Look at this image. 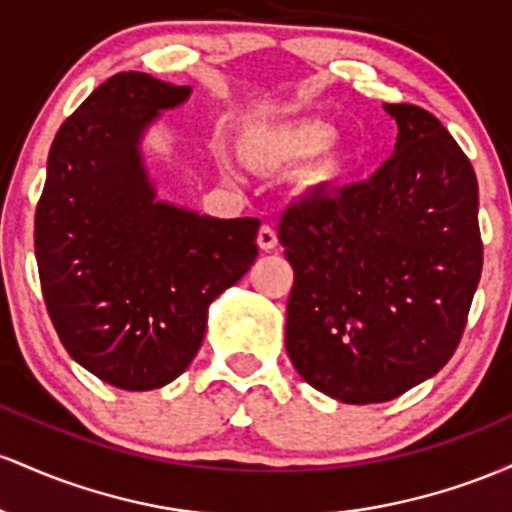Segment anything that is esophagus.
I'll return each instance as SVG.
<instances>
[{"instance_id": "1", "label": "esophagus", "mask_w": 512, "mask_h": 512, "mask_svg": "<svg viewBox=\"0 0 512 512\" xmlns=\"http://www.w3.org/2000/svg\"><path fill=\"white\" fill-rule=\"evenodd\" d=\"M258 246H261L263 251H273L275 246H278V232L271 225H261L258 229Z\"/></svg>"}]
</instances>
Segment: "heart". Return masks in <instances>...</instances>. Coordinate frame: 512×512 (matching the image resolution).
I'll use <instances>...</instances> for the list:
<instances>
[{"label": "heart", "instance_id": "b5f03b06", "mask_svg": "<svg viewBox=\"0 0 512 512\" xmlns=\"http://www.w3.org/2000/svg\"><path fill=\"white\" fill-rule=\"evenodd\" d=\"M280 142H283L292 154H314L329 145L331 132L319 123H300L295 125V128H285L280 132ZM222 162L229 166L227 157H222Z\"/></svg>", "mask_w": 512, "mask_h": 512}]
</instances>
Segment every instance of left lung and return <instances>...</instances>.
I'll return each mask as SVG.
<instances>
[{
	"mask_svg": "<svg viewBox=\"0 0 512 512\" xmlns=\"http://www.w3.org/2000/svg\"><path fill=\"white\" fill-rule=\"evenodd\" d=\"M394 154L367 181L317 186L285 210L295 268L285 348L302 380L343 404H380L452 358L481 278L479 186L433 113L384 103Z\"/></svg>",
	"mask_w": 512,
	"mask_h": 512,
	"instance_id": "obj_1",
	"label": "left lung"
}]
</instances>
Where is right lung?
Masks as SVG:
<instances>
[{
    "label": "right lung",
    "instance_id": "obj_1",
    "mask_svg": "<svg viewBox=\"0 0 512 512\" xmlns=\"http://www.w3.org/2000/svg\"><path fill=\"white\" fill-rule=\"evenodd\" d=\"M191 86L120 72L57 130L36 208L43 300L84 370L128 392L174 382L208 307L256 261V217L217 220L157 198L140 140Z\"/></svg>",
    "mask_w": 512,
    "mask_h": 512
}]
</instances>
